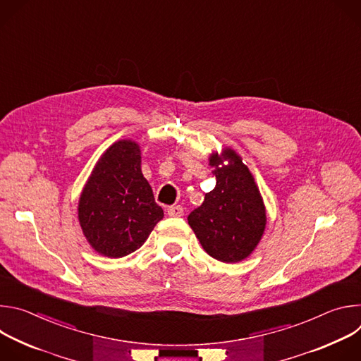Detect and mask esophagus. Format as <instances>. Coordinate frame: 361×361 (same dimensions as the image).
<instances>
[{
    "label": "esophagus",
    "instance_id": "obj_1",
    "mask_svg": "<svg viewBox=\"0 0 361 361\" xmlns=\"http://www.w3.org/2000/svg\"><path fill=\"white\" fill-rule=\"evenodd\" d=\"M183 213H184V210H183L181 205H171V207L167 209V214L170 217H181Z\"/></svg>",
    "mask_w": 361,
    "mask_h": 361
}]
</instances>
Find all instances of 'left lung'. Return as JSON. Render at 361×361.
Listing matches in <instances>:
<instances>
[{"label": "left lung", "instance_id": "obj_1", "mask_svg": "<svg viewBox=\"0 0 361 361\" xmlns=\"http://www.w3.org/2000/svg\"><path fill=\"white\" fill-rule=\"evenodd\" d=\"M216 187L190 213L188 224L200 244L213 259L238 263L259 245L267 224V213L259 185L238 154L224 147L212 152Z\"/></svg>", "mask_w": 361, "mask_h": 361}]
</instances>
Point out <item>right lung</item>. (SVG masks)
Listing matches in <instances>:
<instances>
[{
    "instance_id": "add662e5",
    "label": "right lung",
    "mask_w": 361,
    "mask_h": 361,
    "mask_svg": "<svg viewBox=\"0 0 361 361\" xmlns=\"http://www.w3.org/2000/svg\"><path fill=\"white\" fill-rule=\"evenodd\" d=\"M77 210L84 237L101 255L120 259L145 243L164 212L141 173L138 142L120 140L101 154Z\"/></svg>"
}]
</instances>
